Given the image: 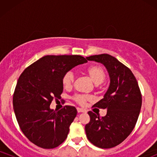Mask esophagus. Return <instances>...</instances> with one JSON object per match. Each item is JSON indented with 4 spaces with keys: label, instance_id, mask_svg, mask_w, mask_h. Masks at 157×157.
<instances>
[{
    "label": "esophagus",
    "instance_id": "obj_1",
    "mask_svg": "<svg viewBox=\"0 0 157 157\" xmlns=\"http://www.w3.org/2000/svg\"><path fill=\"white\" fill-rule=\"evenodd\" d=\"M77 112L78 113H83V112H86V110L85 109H80V108H77Z\"/></svg>",
    "mask_w": 157,
    "mask_h": 157
}]
</instances>
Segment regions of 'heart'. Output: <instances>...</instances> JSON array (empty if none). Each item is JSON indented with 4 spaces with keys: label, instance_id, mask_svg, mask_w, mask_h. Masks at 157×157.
<instances>
[{
    "label": "heart",
    "instance_id": "1",
    "mask_svg": "<svg viewBox=\"0 0 157 157\" xmlns=\"http://www.w3.org/2000/svg\"><path fill=\"white\" fill-rule=\"evenodd\" d=\"M88 75L91 80L97 86L102 83L105 80L106 73L104 68L100 66H93L88 69ZM75 75L72 71H66L62 78V83L64 88L69 89L73 86L75 82ZM74 100L80 105H84L86 101L91 100V97L87 95L77 94L74 97Z\"/></svg>",
    "mask_w": 157,
    "mask_h": 157
}]
</instances>
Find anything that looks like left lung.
Here are the masks:
<instances>
[{"mask_svg":"<svg viewBox=\"0 0 157 157\" xmlns=\"http://www.w3.org/2000/svg\"><path fill=\"white\" fill-rule=\"evenodd\" d=\"M102 63L107 69L110 84L103 98L94 104L107 109L101 118L89 111L90 122L85 126L86 136L100 148H111L123 142L132 132L142 106V95L132 71L108 54L86 57Z\"/></svg>","mask_w":157,"mask_h":157,"instance_id":"8db88e82","label":"left lung"}]
</instances>
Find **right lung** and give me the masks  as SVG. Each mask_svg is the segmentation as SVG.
<instances>
[{
	"label": "right lung",
	"mask_w": 157,
	"mask_h": 157,
	"mask_svg": "<svg viewBox=\"0 0 157 157\" xmlns=\"http://www.w3.org/2000/svg\"><path fill=\"white\" fill-rule=\"evenodd\" d=\"M86 63L80 55H46L21 75L13 95L14 111L21 131L32 143L50 149L67 137L77 109L66 105L57 111L50 104L54 98H60L64 74Z\"/></svg>",
	"instance_id": "add662e5"
}]
</instances>
